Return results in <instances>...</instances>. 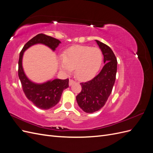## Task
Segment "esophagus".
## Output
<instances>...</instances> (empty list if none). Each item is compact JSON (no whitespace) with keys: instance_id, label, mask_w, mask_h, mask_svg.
Instances as JSON below:
<instances>
[{"instance_id":"esophagus-1","label":"esophagus","mask_w":153,"mask_h":153,"mask_svg":"<svg viewBox=\"0 0 153 153\" xmlns=\"http://www.w3.org/2000/svg\"><path fill=\"white\" fill-rule=\"evenodd\" d=\"M75 82V81L73 80V79H69V85H72Z\"/></svg>"}]
</instances>
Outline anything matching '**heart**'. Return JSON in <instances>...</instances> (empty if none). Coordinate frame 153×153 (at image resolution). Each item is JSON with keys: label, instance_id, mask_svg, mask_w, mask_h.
Wrapping results in <instances>:
<instances>
[{"label": "heart", "instance_id": "b5f03b06", "mask_svg": "<svg viewBox=\"0 0 153 153\" xmlns=\"http://www.w3.org/2000/svg\"><path fill=\"white\" fill-rule=\"evenodd\" d=\"M60 61L59 66L64 72L75 69V75L80 80L93 78L99 71L103 55L100 48L88 46H75L67 50Z\"/></svg>", "mask_w": 153, "mask_h": 153}]
</instances>
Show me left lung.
<instances>
[{
    "instance_id": "left-lung-1",
    "label": "left lung",
    "mask_w": 153,
    "mask_h": 153,
    "mask_svg": "<svg viewBox=\"0 0 153 153\" xmlns=\"http://www.w3.org/2000/svg\"><path fill=\"white\" fill-rule=\"evenodd\" d=\"M102 51L105 65L92 80L82 82L81 92L76 97L78 106L87 113H93L105 105L112 92L117 73L116 57L108 45L96 40Z\"/></svg>"
}]
</instances>
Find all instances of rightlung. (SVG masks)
<instances>
[{
	"mask_svg": "<svg viewBox=\"0 0 153 153\" xmlns=\"http://www.w3.org/2000/svg\"><path fill=\"white\" fill-rule=\"evenodd\" d=\"M59 40L52 37L39 34L27 42L20 53L18 61V76L21 82L23 91L29 100L38 108L48 110L53 107L59 101L63 91L69 87V79H55L42 84H36L30 81L25 76L22 68V57L25 50L32 45L42 43L55 50L59 44Z\"/></svg>",
	"mask_w": 153,
	"mask_h": 153,
	"instance_id": "obj_1",
	"label": "right lung"
}]
</instances>
